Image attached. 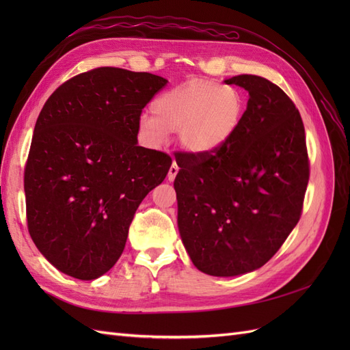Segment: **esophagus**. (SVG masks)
I'll return each instance as SVG.
<instances>
[{"label":"esophagus","mask_w":350,"mask_h":350,"mask_svg":"<svg viewBox=\"0 0 350 350\" xmlns=\"http://www.w3.org/2000/svg\"><path fill=\"white\" fill-rule=\"evenodd\" d=\"M178 171H179V167H178L176 162H174V163L171 165V167H169V172H167V179H169V181H174L176 174H178Z\"/></svg>","instance_id":"1"}]
</instances>
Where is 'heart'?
Wrapping results in <instances>:
<instances>
[{"label":"heart","instance_id":"b5f03b06","mask_svg":"<svg viewBox=\"0 0 350 350\" xmlns=\"http://www.w3.org/2000/svg\"><path fill=\"white\" fill-rule=\"evenodd\" d=\"M152 115L139 122L142 135L152 146L166 142L178 131L185 150L206 154L221 149L239 129L245 113V98L239 89L215 80L194 79L157 94Z\"/></svg>","mask_w":350,"mask_h":350}]
</instances>
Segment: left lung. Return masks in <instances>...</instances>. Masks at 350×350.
Wrapping results in <instances>:
<instances>
[{"label": "left lung", "instance_id": "1", "mask_svg": "<svg viewBox=\"0 0 350 350\" xmlns=\"http://www.w3.org/2000/svg\"><path fill=\"white\" fill-rule=\"evenodd\" d=\"M250 93L237 134L221 149L175 153L178 228L194 266L238 276L264 266L302 213L310 179L299 111L270 80H225Z\"/></svg>", "mask_w": 350, "mask_h": 350}]
</instances>
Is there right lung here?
I'll return each mask as SVG.
<instances>
[{
    "label": "right lung",
    "mask_w": 350,
    "mask_h": 350,
    "mask_svg": "<svg viewBox=\"0 0 350 350\" xmlns=\"http://www.w3.org/2000/svg\"><path fill=\"white\" fill-rule=\"evenodd\" d=\"M166 83L93 68L62 83L38 116L25 167L27 229L71 278L93 280L113 267L135 210L172 165L137 144L143 108Z\"/></svg>",
    "instance_id": "obj_1"
}]
</instances>
